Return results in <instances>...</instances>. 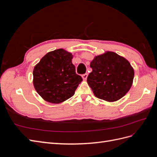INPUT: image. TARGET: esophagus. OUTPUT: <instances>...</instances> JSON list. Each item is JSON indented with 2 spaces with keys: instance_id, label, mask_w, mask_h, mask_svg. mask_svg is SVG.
Segmentation results:
<instances>
[{
  "instance_id": "esophagus-1",
  "label": "esophagus",
  "mask_w": 157,
  "mask_h": 157,
  "mask_svg": "<svg viewBox=\"0 0 157 157\" xmlns=\"http://www.w3.org/2000/svg\"><path fill=\"white\" fill-rule=\"evenodd\" d=\"M82 79H83L84 80H86V78H87V77H88V74H87V73H85V74L82 75Z\"/></svg>"
}]
</instances>
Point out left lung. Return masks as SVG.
<instances>
[{
  "mask_svg": "<svg viewBox=\"0 0 157 157\" xmlns=\"http://www.w3.org/2000/svg\"><path fill=\"white\" fill-rule=\"evenodd\" d=\"M92 71L87 82L96 98L114 102L129 91L134 77V70L124 57L107 51L95 56L90 63Z\"/></svg>",
  "mask_w": 157,
  "mask_h": 157,
  "instance_id": "1",
  "label": "left lung"
}]
</instances>
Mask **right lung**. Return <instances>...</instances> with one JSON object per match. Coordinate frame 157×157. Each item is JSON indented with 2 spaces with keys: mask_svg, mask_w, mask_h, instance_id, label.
Masks as SVG:
<instances>
[{
  "mask_svg": "<svg viewBox=\"0 0 157 157\" xmlns=\"http://www.w3.org/2000/svg\"><path fill=\"white\" fill-rule=\"evenodd\" d=\"M73 57L63 49L55 50L42 57L35 66L33 85L45 101L60 103L75 94L82 78L76 74Z\"/></svg>",
  "mask_w": 157,
  "mask_h": 157,
  "instance_id": "right-lung-1",
  "label": "right lung"
}]
</instances>
